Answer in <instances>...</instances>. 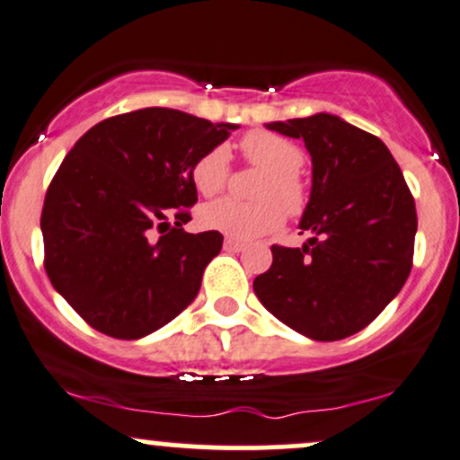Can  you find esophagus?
Returning a JSON list of instances; mask_svg holds the SVG:
<instances>
[{"instance_id":"obj_1","label":"esophagus","mask_w":460,"mask_h":460,"mask_svg":"<svg viewBox=\"0 0 460 460\" xmlns=\"http://www.w3.org/2000/svg\"><path fill=\"white\" fill-rule=\"evenodd\" d=\"M225 251L242 252V251H244V244H242V242H237V240H231V237H226V240H225Z\"/></svg>"}]
</instances>
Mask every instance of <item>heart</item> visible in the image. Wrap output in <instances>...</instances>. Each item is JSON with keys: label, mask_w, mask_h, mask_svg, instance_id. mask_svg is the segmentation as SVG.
Wrapping results in <instances>:
<instances>
[{"label": "heart", "mask_w": 460, "mask_h": 460, "mask_svg": "<svg viewBox=\"0 0 460 460\" xmlns=\"http://www.w3.org/2000/svg\"><path fill=\"white\" fill-rule=\"evenodd\" d=\"M242 153L252 166L266 171L255 188V203L220 199L200 209V223L231 240L252 242L272 234L283 225L285 212L298 216L307 203L298 171L305 153L296 142L266 129L248 131L240 142ZM192 183L203 197H214L225 188L229 177V151L214 146L192 166Z\"/></svg>", "instance_id": "b5f03b06"}]
</instances>
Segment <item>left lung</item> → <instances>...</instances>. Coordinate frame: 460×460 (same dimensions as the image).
<instances>
[{"instance_id": "8db88e82", "label": "left lung", "mask_w": 460, "mask_h": 460, "mask_svg": "<svg viewBox=\"0 0 460 460\" xmlns=\"http://www.w3.org/2000/svg\"><path fill=\"white\" fill-rule=\"evenodd\" d=\"M305 142L311 194L303 248L272 246L270 270L252 281L277 320L315 341L355 335L398 296L411 272L415 200L381 138L335 114L274 120Z\"/></svg>"}]
</instances>
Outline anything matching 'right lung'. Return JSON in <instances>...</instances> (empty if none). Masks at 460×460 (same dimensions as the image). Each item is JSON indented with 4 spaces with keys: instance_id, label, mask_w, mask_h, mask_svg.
I'll return each instance as SVG.
<instances>
[{
    "instance_id": "1",
    "label": "right lung",
    "mask_w": 460,
    "mask_h": 460,
    "mask_svg": "<svg viewBox=\"0 0 460 460\" xmlns=\"http://www.w3.org/2000/svg\"><path fill=\"white\" fill-rule=\"evenodd\" d=\"M240 125L145 108L97 123L47 190L40 231L56 292L93 329L140 340L197 298L218 231L186 234L192 166Z\"/></svg>"
}]
</instances>
